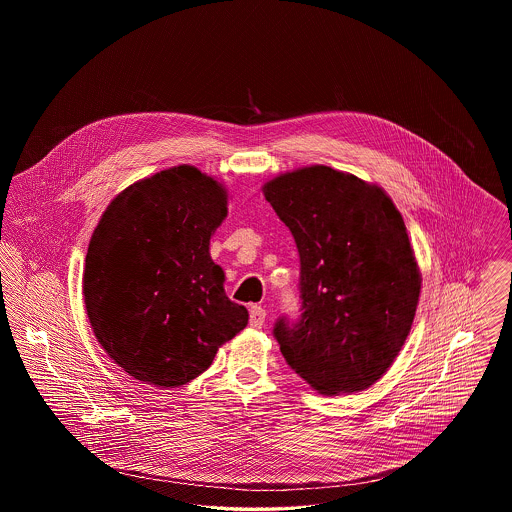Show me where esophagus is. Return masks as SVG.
Masks as SVG:
<instances>
[{
	"label": "esophagus",
	"instance_id": "1",
	"mask_svg": "<svg viewBox=\"0 0 512 512\" xmlns=\"http://www.w3.org/2000/svg\"><path fill=\"white\" fill-rule=\"evenodd\" d=\"M265 320H267V311L261 305H253L249 309V326L251 328H263Z\"/></svg>",
	"mask_w": 512,
	"mask_h": 512
}]
</instances>
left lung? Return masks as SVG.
<instances>
[{"label": "left lung", "mask_w": 512, "mask_h": 512, "mask_svg": "<svg viewBox=\"0 0 512 512\" xmlns=\"http://www.w3.org/2000/svg\"><path fill=\"white\" fill-rule=\"evenodd\" d=\"M263 192L301 265V315L272 330L286 363L324 395L366 390L399 355L420 295L401 213L376 184L322 165L276 176Z\"/></svg>", "instance_id": "left-lung-1"}]
</instances>
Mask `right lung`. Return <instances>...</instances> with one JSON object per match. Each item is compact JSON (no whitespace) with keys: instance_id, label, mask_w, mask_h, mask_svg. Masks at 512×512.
I'll use <instances>...</instances> for the list:
<instances>
[{"instance_id":"add662e5","label":"right lung","mask_w":512,"mask_h":512,"mask_svg":"<svg viewBox=\"0 0 512 512\" xmlns=\"http://www.w3.org/2000/svg\"><path fill=\"white\" fill-rule=\"evenodd\" d=\"M226 199L215 178L180 165L128 186L94 230L86 313L107 355L140 382L188 384L247 324L209 253Z\"/></svg>"}]
</instances>
